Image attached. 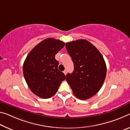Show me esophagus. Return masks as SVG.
Listing matches in <instances>:
<instances>
[{"mask_svg":"<svg viewBox=\"0 0 130 130\" xmlns=\"http://www.w3.org/2000/svg\"><path fill=\"white\" fill-rule=\"evenodd\" d=\"M63 73L65 74V75H66L67 74V71L66 70H64V71H63Z\"/></svg>","mask_w":130,"mask_h":130,"instance_id":"esophagus-1","label":"esophagus"}]
</instances>
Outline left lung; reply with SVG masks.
I'll list each match as a JSON object with an SVG mask.
<instances>
[{
    "instance_id": "1",
    "label": "left lung",
    "mask_w": 130,
    "mask_h": 130,
    "mask_svg": "<svg viewBox=\"0 0 130 130\" xmlns=\"http://www.w3.org/2000/svg\"><path fill=\"white\" fill-rule=\"evenodd\" d=\"M66 48L74 66L66 80L75 96L80 100L92 97L104 84L107 67L99 51L86 40L67 42Z\"/></svg>"
}]
</instances>
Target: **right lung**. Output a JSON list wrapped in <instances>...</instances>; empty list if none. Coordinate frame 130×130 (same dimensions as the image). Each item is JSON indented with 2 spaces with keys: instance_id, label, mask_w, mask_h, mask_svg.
Masks as SVG:
<instances>
[{
  "instance_id": "add662e5",
  "label": "right lung",
  "mask_w": 130,
  "mask_h": 130,
  "mask_svg": "<svg viewBox=\"0 0 130 130\" xmlns=\"http://www.w3.org/2000/svg\"><path fill=\"white\" fill-rule=\"evenodd\" d=\"M65 44L49 38L35 46L27 55L23 65V73L29 89L42 99L56 94L66 76L58 70L55 55Z\"/></svg>"
}]
</instances>
